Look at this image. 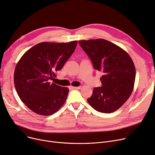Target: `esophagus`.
<instances>
[{
    "mask_svg": "<svg viewBox=\"0 0 155 155\" xmlns=\"http://www.w3.org/2000/svg\"><path fill=\"white\" fill-rule=\"evenodd\" d=\"M72 87L74 90H80L81 88V86H78V87Z\"/></svg>",
    "mask_w": 155,
    "mask_h": 155,
    "instance_id": "1",
    "label": "esophagus"
}]
</instances>
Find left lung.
<instances>
[{"label": "left lung", "mask_w": 155, "mask_h": 155, "mask_svg": "<svg viewBox=\"0 0 155 155\" xmlns=\"http://www.w3.org/2000/svg\"><path fill=\"white\" fill-rule=\"evenodd\" d=\"M80 46L91 59L93 68L101 71V86L93 89L87 100L98 112L116 111L133 91L136 69L129 55L115 44L104 39L79 41Z\"/></svg>", "instance_id": "obj_1"}]
</instances>
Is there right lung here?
Segmentation results:
<instances>
[{
	"label": "right lung",
	"mask_w": 155,
	"mask_h": 155,
	"mask_svg": "<svg viewBox=\"0 0 155 155\" xmlns=\"http://www.w3.org/2000/svg\"><path fill=\"white\" fill-rule=\"evenodd\" d=\"M78 41L41 42L29 49L18 62L14 81L21 100L35 113L50 115L67 98L69 88L49 80L56 77L72 53Z\"/></svg>",
	"instance_id": "obj_1"
}]
</instances>
